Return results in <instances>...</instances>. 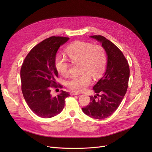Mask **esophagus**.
<instances>
[{"instance_id":"1","label":"esophagus","mask_w":152,"mask_h":152,"mask_svg":"<svg viewBox=\"0 0 152 152\" xmlns=\"http://www.w3.org/2000/svg\"><path fill=\"white\" fill-rule=\"evenodd\" d=\"M70 95L72 96H73V95H79V94L78 93H76V92H74V91H72L70 93Z\"/></svg>"}]
</instances>
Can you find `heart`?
I'll return each mask as SVG.
<instances>
[{
  "instance_id": "heart-1",
  "label": "heart",
  "mask_w": 152,
  "mask_h": 152,
  "mask_svg": "<svg viewBox=\"0 0 152 152\" xmlns=\"http://www.w3.org/2000/svg\"><path fill=\"white\" fill-rule=\"evenodd\" d=\"M66 53L73 63L81 62L79 76L73 77L66 81L69 89L76 92L84 91L92 83L91 77L98 79L102 75L106 66V56L104 49L99 45L78 41L66 49ZM55 67L62 76L68 74L69 63L61 54L56 55L54 59Z\"/></svg>"
}]
</instances>
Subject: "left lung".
Masks as SVG:
<instances>
[{
    "instance_id": "left-lung-1",
    "label": "left lung",
    "mask_w": 152,
    "mask_h": 152,
    "mask_svg": "<svg viewBox=\"0 0 152 152\" xmlns=\"http://www.w3.org/2000/svg\"><path fill=\"white\" fill-rule=\"evenodd\" d=\"M90 37L102 44L107 56V65L104 75L93 87L96 95L90 96L89 104L82 110L91 118L104 119L114 113L126 93L129 66L121 50L111 41L102 35Z\"/></svg>"
}]
</instances>
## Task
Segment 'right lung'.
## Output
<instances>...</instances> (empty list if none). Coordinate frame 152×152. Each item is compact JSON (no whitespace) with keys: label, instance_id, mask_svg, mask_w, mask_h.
<instances>
[{"label":"right lung","instance_id":"obj_1","mask_svg":"<svg viewBox=\"0 0 152 152\" xmlns=\"http://www.w3.org/2000/svg\"><path fill=\"white\" fill-rule=\"evenodd\" d=\"M69 40L64 37H50L32 49L23 63L20 75L23 95L29 108L37 115L51 118L61 113L65 98L70 94L61 91L56 96L50 94L52 87L57 86L58 73L54 59L61 45Z\"/></svg>","mask_w":152,"mask_h":152}]
</instances>
